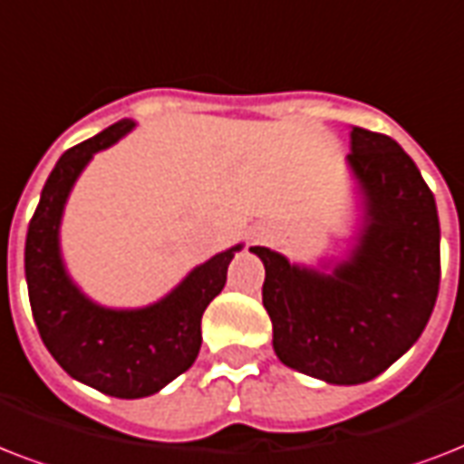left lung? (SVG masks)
Listing matches in <instances>:
<instances>
[{
    "instance_id": "left-lung-1",
    "label": "left lung",
    "mask_w": 464,
    "mask_h": 464,
    "mask_svg": "<svg viewBox=\"0 0 464 464\" xmlns=\"http://www.w3.org/2000/svg\"><path fill=\"white\" fill-rule=\"evenodd\" d=\"M353 173L368 226L332 275L298 269L255 246L275 352L289 368L337 385L381 375L424 332L440 284L436 199L414 160L388 134L352 127Z\"/></svg>"
}]
</instances>
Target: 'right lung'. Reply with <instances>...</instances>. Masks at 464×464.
<instances>
[{
    "label": "right lung",
    "mask_w": 464,
    "mask_h": 464,
    "mask_svg": "<svg viewBox=\"0 0 464 464\" xmlns=\"http://www.w3.org/2000/svg\"><path fill=\"white\" fill-rule=\"evenodd\" d=\"M132 127L120 120L62 154L25 236V282L43 344L72 378L122 400L154 395L195 363L204 310L221 294L226 269L240 250L236 246L211 257L170 296L144 310H105L79 294L64 275L57 247L62 207L91 156Z\"/></svg>",
    "instance_id": "right-lung-1"
}]
</instances>
